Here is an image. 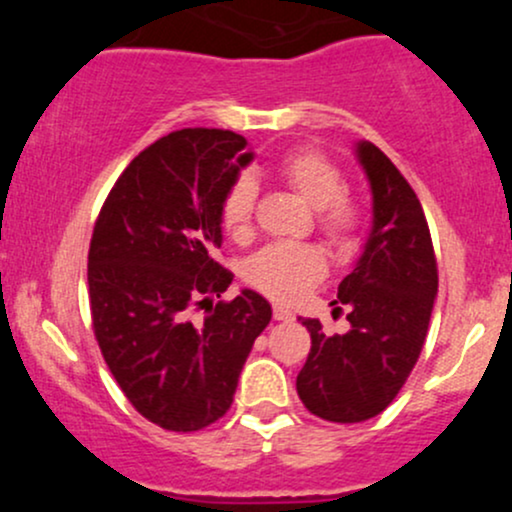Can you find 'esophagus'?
Returning <instances> with one entry per match:
<instances>
[{
  "label": "esophagus",
  "instance_id": "34e87169",
  "mask_svg": "<svg viewBox=\"0 0 512 512\" xmlns=\"http://www.w3.org/2000/svg\"><path fill=\"white\" fill-rule=\"evenodd\" d=\"M274 320H293V313L289 308H284V305H274Z\"/></svg>",
  "mask_w": 512,
  "mask_h": 512
}]
</instances>
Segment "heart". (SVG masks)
I'll use <instances>...</instances> for the list:
<instances>
[{
  "label": "heart",
  "instance_id": "obj_1",
  "mask_svg": "<svg viewBox=\"0 0 512 512\" xmlns=\"http://www.w3.org/2000/svg\"><path fill=\"white\" fill-rule=\"evenodd\" d=\"M276 173L317 209V226L332 243L344 245L358 236L363 226L361 204L344 195L342 170L325 154L315 149L293 151L276 163ZM255 202L257 185L250 175H240L231 182L219 207L221 226L228 236L243 238L250 231ZM325 274V255L315 245L305 243H272L245 264L248 284L274 301H296Z\"/></svg>",
  "mask_w": 512,
  "mask_h": 512
}]
</instances>
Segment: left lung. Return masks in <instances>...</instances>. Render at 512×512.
<instances>
[{
	"label": "left lung",
	"instance_id": "1",
	"mask_svg": "<svg viewBox=\"0 0 512 512\" xmlns=\"http://www.w3.org/2000/svg\"><path fill=\"white\" fill-rule=\"evenodd\" d=\"M356 154L373 190V228L334 301L349 305L351 330L325 334L305 317L313 346L296 378L305 409L334 424L373 419L397 397L424 349L438 293L419 197L378 146L358 142Z\"/></svg>",
	"mask_w": 512,
	"mask_h": 512
}]
</instances>
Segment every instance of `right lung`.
Returning <instances> with one entry per match:
<instances>
[{
	"instance_id": "1",
	"label": "right lung",
	"mask_w": 512,
	"mask_h": 512,
	"mask_svg": "<svg viewBox=\"0 0 512 512\" xmlns=\"http://www.w3.org/2000/svg\"><path fill=\"white\" fill-rule=\"evenodd\" d=\"M250 161L248 139L228 129L170 132L122 170L93 226V334L132 407L166 431H199L231 409L272 320L250 289L214 303L233 281L216 262L221 199Z\"/></svg>"
}]
</instances>
